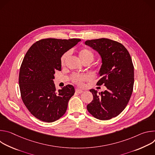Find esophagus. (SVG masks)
I'll return each instance as SVG.
<instances>
[{"mask_svg": "<svg viewBox=\"0 0 155 155\" xmlns=\"http://www.w3.org/2000/svg\"><path fill=\"white\" fill-rule=\"evenodd\" d=\"M75 92L77 93H78V94H81V93H82L83 92V91L81 90L78 89V88H77V89H75Z\"/></svg>", "mask_w": 155, "mask_h": 155, "instance_id": "obj_1", "label": "esophagus"}]
</instances>
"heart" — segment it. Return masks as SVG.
<instances>
[{
	"mask_svg": "<svg viewBox=\"0 0 155 155\" xmlns=\"http://www.w3.org/2000/svg\"><path fill=\"white\" fill-rule=\"evenodd\" d=\"M69 51H67L64 53L61 58V63L62 64H64L67 59L68 58L69 56ZM78 55L80 58V59L83 62H91L94 58V53L89 48H81L78 51ZM89 79V77L87 75H79V74H74L72 75L71 77V80L72 82L74 83L81 86L83 84L84 81L87 80Z\"/></svg>",
	"mask_w": 155,
	"mask_h": 155,
	"instance_id": "b5f03b06",
	"label": "heart"
}]
</instances>
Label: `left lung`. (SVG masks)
Masks as SVG:
<instances>
[{
    "label": "left lung",
    "instance_id": "obj_1",
    "mask_svg": "<svg viewBox=\"0 0 155 155\" xmlns=\"http://www.w3.org/2000/svg\"><path fill=\"white\" fill-rule=\"evenodd\" d=\"M85 44L101 56V78L97 84L107 87L99 93L94 89L90 90L93 99L87 110L96 118L108 120L121 114L129 101L134 81V65L127 49L118 41L102 38L86 40Z\"/></svg>",
    "mask_w": 155,
    "mask_h": 155
}]
</instances>
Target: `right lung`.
Instances as JSON below:
<instances>
[{"label":"right lung","mask_w":155,"mask_h":155,"mask_svg":"<svg viewBox=\"0 0 155 155\" xmlns=\"http://www.w3.org/2000/svg\"><path fill=\"white\" fill-rule=\"evenodd\" d=\"M78 38L40 40L30 47L22 62L19 74L21 96L26 108L37 119L47 123L62 117L75 93L68 84L56 91L55 71H61L62 55L74 47Z\"/></svg>","instance_id":"1"}]
</instances>
